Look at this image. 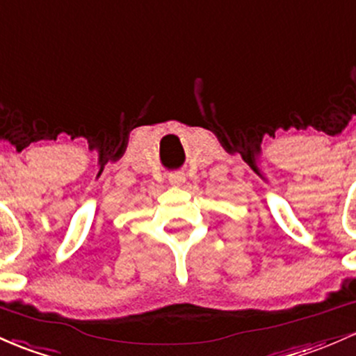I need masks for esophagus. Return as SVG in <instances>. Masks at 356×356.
Wrapping results in <instances>:
<instances>
[{"instance_id":"34e87169","label":"esophagus","mask_w":356,"mask_h":356,"mask_svg":"<svg viewBox=\"0 0 356 356\" xmlns=\"http://www.w3.org/2000/svg\"><path fill=\"white\" fill-rule=\"evenodd\" d=\"M184 181H186V177H184V174H181V172L169 174V182L172 186H181Z\"/></svg>"}]
</instances>
